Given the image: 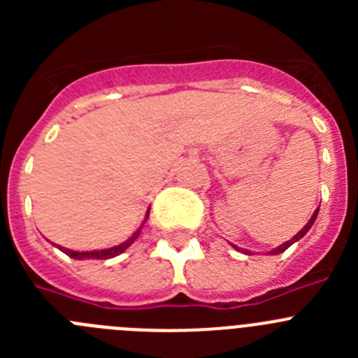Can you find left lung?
<instances>
[{
    "label": "left lung",
    "mask_w": 358,
    "mask_h": 358,
    "mask_svg": "<svg viewBox=\"0 0 358 358\" xmlns=\"http://www.w3.org/2000/svg\"><path fill=\"white\" fill-rule=\"evenodd\" d=\"M317 213H319V208H317V210L314 211V215H312V217H310V220H308V222H306V226L303 227V229L299 231V233H297V235H294L292 238L287 240L285 243H281V245H278V248H276V249H273V251L268 252V255H280V252H283V251H285V249H289L294 242H297V240H301L303 236H305L306 233H308L310 227L314 226L315 218H317ZM231 245H233V243H231ZM233 248H235L236 251H240V252H245V255H251V251H248V249H240V248H236V245H233Z\"/></svg>",
    "instance_id": "8db88e82"
}]
</instances>
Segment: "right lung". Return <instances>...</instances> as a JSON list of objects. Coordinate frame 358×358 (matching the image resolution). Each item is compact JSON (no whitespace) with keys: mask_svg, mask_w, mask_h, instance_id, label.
Segmentation results:
<instances>
[{"mask_svg":"<svg viewBox=\"0 0 358 358\" xmlns=\"http://www.w3.org/2000/svg\"><path fill=\"white\" fill-rule=\"evenodd\" d=\"M148 213L150 211H147V215H145V220L143 224L147 222L148 218ZM143 224H141L138 229H136L134 235L131 236V238H127L123 243H118V245H115V248H109V249H98V251H71V249H66V248H61V245H57V248L61 249L64 255H68L69 258H73V260H90V258H93V260H109V258H115V256L122 255L125 249H129L132 245V242H134L138 236H140L141 233V227H143Z\"/></svg>","mask_w":358,"mask_h":358,"instance_id":"add662e5","label":"right lung"}]
</instances>
